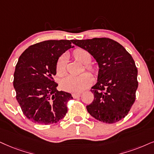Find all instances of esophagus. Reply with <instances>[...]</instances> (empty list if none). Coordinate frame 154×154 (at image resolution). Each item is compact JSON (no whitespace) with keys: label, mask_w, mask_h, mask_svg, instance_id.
I'll return each instance as SVG.
<instances>
[{"label":"esophagus","mask_w":154,"mask_h":154,"mask_svg":"<svg viewBox=\"0 0 154 154\" xmlns=\"http://www.w3.org/2000/svg\"><path fill=\"white\" fill-rule=\"evenodd\" d=\"M80 95H81L80 93H73L72 97H73V98L76 99V98H78V97H80Z\"/></svg>","instance_id":"1"}]
</instances>
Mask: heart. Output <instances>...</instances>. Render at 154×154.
I'll return each instance as SVG.
<instances>
[{
    "label": "heart",
    "instance_id": "b5f03b06",
    "mask_svg": "<svg viewBox=\"0 0 154 154\" xmlns=\"http://www.w3.org/2000/svg\"><path fill=\"white\" fill-rule=\"evenodd\" d=\"M74 57L76 60L85 65V68L88 70L92 72L94 70L92 66L89 65L90 63L91 57V54L86 50L79 48L75 50L73 52ZM56 73L57 76L62 77L66 72V55L63 54L57 60L56 64ZM92 78L88 73H84L79 76L68 75L60 82V87L63 90L69 92L77 93L80 92L91 84Z\"/></svg>",
    "mask_w": 154,
    "mask_h": 154
}]
</instances>
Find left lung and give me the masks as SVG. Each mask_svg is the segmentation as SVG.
I'll return each mask as SVG.
<instances>
[{"mask_svg": "<svg viewBox=\"0 0 154 154\" xmlns=\"http://www.w3.org/2000/svg\"><path fill=\"white\" fill-rule=\"evenodd\" d=\"M98 63V80L91 91L94 100L87 106L91 116L107 124L127 115L136 100L138 70L131 55L119 42L106 38L72 40Z\"/></svg>", "mask_w": 154, "mask_h": 154, "instance_id": "obj_1", "label": "left lung"}]
</instances>
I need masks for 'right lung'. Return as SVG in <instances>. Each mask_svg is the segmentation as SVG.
<instances>
[{
    "label": "right lung",
    "mask_w": 154,
    "mask_h": 154,
    "mask_svg": "<svg viewBox=\"0 0 154 154\" xmlns=\"http://www.w3.org/2000/svg\"><path fill=\"white\" fill-rule=\"evenodd\" d=\"M72 40H45L30 45L19 57L13 86L23 114L35 124L57 123L67 112L70 93L57 89L56 64L66 50L73 48Z\"/></svg>",
    "instance_id": "1"
}]
</instances>
